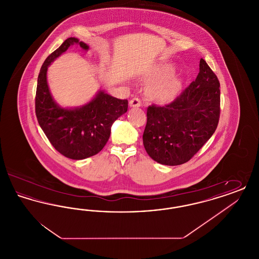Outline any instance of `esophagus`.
Returning <instances> with one entry per match:
<instances>
[{"instance_id":"esophagus-1","label":"esophagus","mask_w":259,"mask_h":259,"mask_svg":"<svg viewBox=\"0 0 259 259\" xmlns=\"http://www.w3.org/2000/svg\"><path fill=\"white\" fill-rule=\"evenodd\" d=\"M129 106H130L131 108H139V107L142 106V102H141L140 99L136 98L135 97V98H133L130 101Z\"/></svg>"}]
</instances>
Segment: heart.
I'll return each mask as SVG.
<instances>
[{"label": "heart", "mask_w": 259, "mask_h": 259, "mask_svg": "<svg viewBox=\"0 0 259 259\" xmlns=\"http://www.w3.org/2000/svg\"><path fill=\"white\" fill-rule=\"evenodd\" d=\"M171 73L170 68H163L159 75H166ZM182 80L177 76H170L153 83L148 91V96L156 103H166L175 98L182 89Z\"/></svg>", "instance_id": "1"}]
</instances>
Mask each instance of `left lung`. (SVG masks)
<instances>
[{
	"mask_svg": "<svg viewBox=\"0 0 259 259\" xmlns=\"http://www.w3.org/2000/svg\"><path fill=\"white\" fill-rule=\"evenodd\" d=\"M220 112V81L201 58L196 79L172 103L164 107H148L144 147L148 155L160 164H184L214 133Z\"/></svg>",
	"mask_w": 259,
	"mask_h": 259,
	"instance_id": "obj_1",
	"label": "left lung"
}]
</instances>
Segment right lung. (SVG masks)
<instances>
[{"label":"right lung","mask_w":259,"mask_h":259,"mask_svg":"<svg viewBox=\"0 0 259 259\" xmlns=\"http://www.w3.org/2000/svg\"><path fill=\"white\" fill-rule=\"evenodd\" d=\"M89 47L76 37L67 38L44 62L37 76L36 115L50 144L64 156L80 160L93 156L106 146L112 123L128 109V101L114 98L100 90L85 105L62 108L52 98L48 84V68L71 46Z\"/></svg>","instance_id":"obj_1"}]
</instances>
